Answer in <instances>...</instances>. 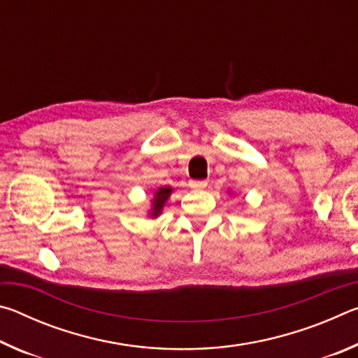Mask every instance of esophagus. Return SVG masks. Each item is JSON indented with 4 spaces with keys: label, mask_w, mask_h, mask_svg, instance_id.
<instances>
[{
    "label": "esophagus",
    "mask_w": 358,
    "mask_h": 358,
    "mask_svg": "<svg viewBox=\"0 0 358 358\" xmlns=\"http://www.w3.org/2000/svg\"><path fill=\"white\" fill-rule=\"evenodd\" d=\"M189 186L192 187V189H203V187L207 186V181H205V180H192V181H189Z\"/></svg>",
    "instance_id": "1"
}]
</instances>
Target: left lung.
Here are the masks:
<instances>
[{"label":"left lung","instance_id":"left-lung-1","mask_svg":"<svg viewBox=\"0 0 358 358\" xmlns=\"http://www.w3.org/2000/svg\"><path fill=\"white\" fill-rule=\"evenodd\" d=\"M229 192H230V191H229Z\"/></svg>","mask_w":358,"mask_h":358}]
</instances>
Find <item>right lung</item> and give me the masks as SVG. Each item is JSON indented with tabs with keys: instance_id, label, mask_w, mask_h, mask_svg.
I'll list each match as a JSON object with an SVG mask.
<instances>
[{
	"instance_id": "right-lung-1",
	"label": "right lung",
	"mask_w": 358,
	"mask_h": 358,
	"mask_svg": "<svg viewBox=\"0 0 358 358\" xmlns=\"http://www.w3.org/2000/svg\"><path fill=\"white\" fill-rule=\"evenodd\" d=\"M172 192H173V187L172 186H161V187H157V189L153 194V199H151V205H150V210H148V217H151V220H156L157 216H161L162 208H164V205L167 203L169 197H171Z\"/></svg>"
}]
</instances>
